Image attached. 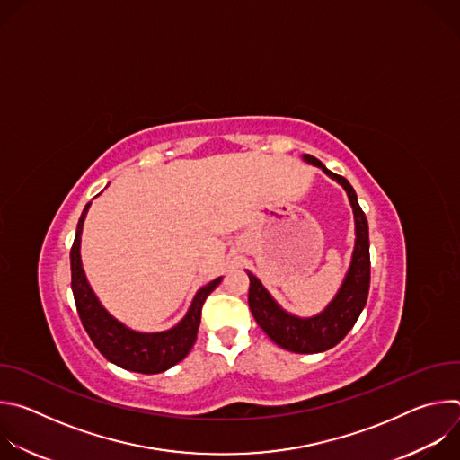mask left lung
I'll return each mask as SVG.
<instances>
[{
	"label": "left lung",
	"instance_id": "left-lung-1",
	"mask_svg": "<svg viewBox=\"0 0 460 460\" xmlns=\"http://www.w3.org/2000/svg\"><path fill=\"white\" fill-rule=\"evenodd\" d=\"M305 162L320 167L327 176L337 180L348 192V199L355 215V249L349 271L339 289L337 296L332 300L320 314L311 318H298L286 313L261 286V282L247 271L249 277V309L256 323L266 332V335L280 348L293 353H320L337 346L355 325L360 316L367 293H369V231L364 211L358 206L357 192L351 183L332 172L320 160L311 155L304 156Z\"/></svg>",
	"mask_w": 460,
	"mask_h": 460
}]
</instances>
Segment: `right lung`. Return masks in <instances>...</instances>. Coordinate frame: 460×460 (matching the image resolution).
I'll return each mask as SVG.
<instances>
[{"label":"right lung","mask_w":460,"mask_h":460,"mask_svg":"<svg viewBox=\"0 0 460 460\" xmlns=\"http://www.w3.org/2000/svg\"><path fill=\"white\" fill-rule=\"evenodd\" d=\"M89 206L91 204L85 206L78 220L75 243L71 247V288L80 320L93 344L109 362L144 375L162 373L183 360L194 346L196 333H199L200 327L202 305L206 298L215 291V288L222 282V277L200 288V291L192 298L187 314L181 318V322L171 327V330L160 333H140L128 330L127 325H123L105 311V307L93 293L82 268L80 242Z\"/></svg>","instance_id":"obj_1"}]
</instances>
